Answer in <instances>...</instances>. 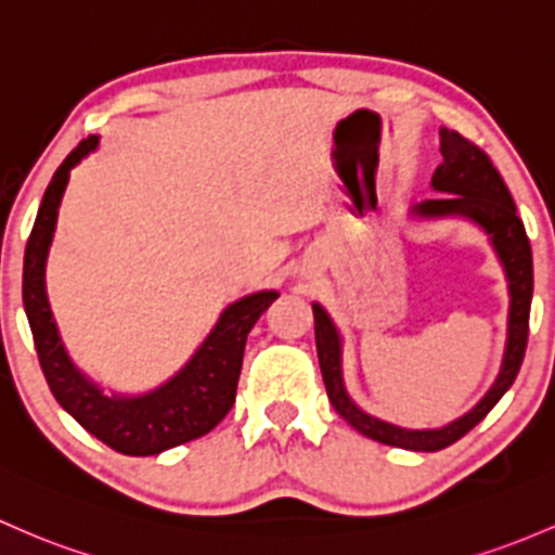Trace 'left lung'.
Segmentation results:
<instances>
[{
    "instance_id": "left-lung-1",
    "label": "left lung",
    "mask_w": 555,
    "mask_h": 555,
    "mask_svg": "<svg viewBox=\"0 0 555 555\" xmlns=\"http://www.w3.org/2000/svg\"><path fill=\"white\" fill-rule=\"evenodd\" d=\"M441 135V156L444 162L434 172V189L444 191L447 196L428 199L417 204L415 212L425 218H439V215H465L476 220L483 231L492 236L494 249L503 260L505 273H508L511 287V319H508V348H505L503 370H500L498 383L492 385L487 396L468 412L465 417L454 420L452 425L439 430H404L396 425L383 423L359 410L348 399L343 388L340 375V337L322 306H313V319H317V351L319 366L326 385L332 406L337 415L348 420L359 434L366 439H375L380 444L415 449V452H439L457 439H463L474 425L481 423L489 415L494 404L503 399L505 390L516 380L521 370L524 351H527L529 337V306H532V247H529L527 231H524L521 218L516 215V204L500 178L498 167L492 165L487 151L476 145L474 140L460 138L457 132L439 130Z\"/></svg>"
}]
</instances>
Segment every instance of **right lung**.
Segmentation results:
<instances>
[{"label": "right lung", "mask_w": 555, "mask_h": 555, "mask_svg": "<svg viewBox=\"0 0 555 555\" xmlns=\"http://www.w3.org/2000/svg\"><path fill=\"white\" fill-rule=\"evenodd\" d=\"M95 145V135L81 140L47 185L37 223L26 244V258H23V306L31 324L39 364L57 404L106 447L121 454H132V457H149V454H159L170 447L199 439L229 415L236 401L238 372H242L249 330L279 295L258 293L225 308L218 326L209 332L194 359L154 393L138 396V399H114L87 383L68 361L55 322H52L50 302L44 295V260L68 172Z\"/></svg>", "instance_id": "right-lung-1"}]
</instances>
